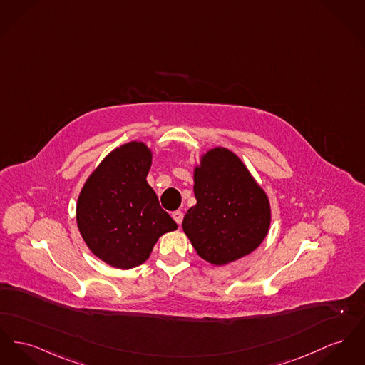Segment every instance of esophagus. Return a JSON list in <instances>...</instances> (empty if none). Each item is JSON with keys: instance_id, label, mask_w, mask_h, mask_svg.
Here are the masks:
<instances>
[{"instance_id": "obj_1", "label": "esophagus", "mask_w": 365, "mask_h": 365, "mask_svg": "<svg viewBox=\"0 0 365 365\" xmlns=\"http://www.w3.org/2000/svg\"><path fill=\"white\" fill-rule=\"evenodd\" d=\"M172 217H173V220L180 226L182 220H183V212H182V211H175V212L172 214Z\"/></svg>"}]
</instances>
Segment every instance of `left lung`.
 <instances>
[{
  "instance_id": "8db88e82",
  "label": "left lung",
  "mask_w": 365,
  "mask_h": 365,
  "mask_svg": "<svg viewBox=\"0 0 365 365\" xmlns=\"http://www.w3.org/2000/svg\"><path fill=\"white\" fill-rule=\"evenodd\" d=\"M193 180L197 204L182 227L198 257L225 266L254 252L267 236L272 210L241 158L226 148H212L194 165Z\"/></svg>"
}]
</instances>
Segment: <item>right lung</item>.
I'll return each mask as SVG.
<instances>
[{
  "label": "right lung",
  "mask_w": 365,
  "mask_h": 365,
  "mask_svg": "<svg viewBox=\"0 0 365 365\" xmlns=\"http://www.w3.org/2000/svg\"><path fill=\"white\" fill-rule=\"evenodd\" d=\"M153 151L132 140L110 151L80 192L76 219L91 252L114 269L140 266L163 235L178 229L148 183Z\"/></svg>",
  "instance_id": "add662e5"
}]
</instances>
